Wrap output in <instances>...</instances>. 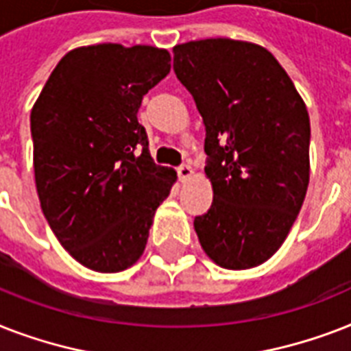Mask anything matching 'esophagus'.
Returning a JSON list of instances; mask_svg holds the SVG:
<instances>
[{"label": "esophagus", "mask_w": 351, "mask_h": 351, "mask_svg": "<svg viewBox=\"0 0 351 351\" xmlns=\"http://www.w3.org/2000/svg\"><path fill=\"white\" fill-rule=\"evenodd\" d=\"M178 176H180L182 182L189 180V178H191V176H193V167H191V165H187V164L180 165V167H178Z\"/></svg>", "instance_id": "1"}]
</instances>
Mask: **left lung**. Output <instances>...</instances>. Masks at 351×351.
Instances as JSON below:
<instances>
[{
  "label": "left lung",
  "mask_w": 351,
  "mask_h": 351,
  "mask_svg": "<svg viewBox=\"0 0 351 351\" xmlns=\"http://www.w3.org/2000/svg\"><path fill=\"white\" fill-rule=\"evenodd\" d=\"M176 78L204 120L213 204L195 219L206 255L226 269L261 266L297 220L310 184V117L271 52L209 38L173 47Z\"/></svg>",
  "instance_id": "1"
}]
</instances>
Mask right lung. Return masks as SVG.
I'll return each instance as SVG.
<instances>
[{
  "mask_svg": "<svg viewBox=\"0 0 351 351\" xmlns=\"http://www.w3.org/2000/svg\"><path fill=\"white\" fill-rule=\"evenodd\" d=\"M169 62L151 45L78 47L30 111L41 211L69 255L93 271H123L142 256L176 182L175 169L153 162L136 117Z\"/></svg>",
  "mask_w": 351,
  "mask_h": 351,
  "instance_id": "1",
  "label": "right lung"
}]
</instances>
